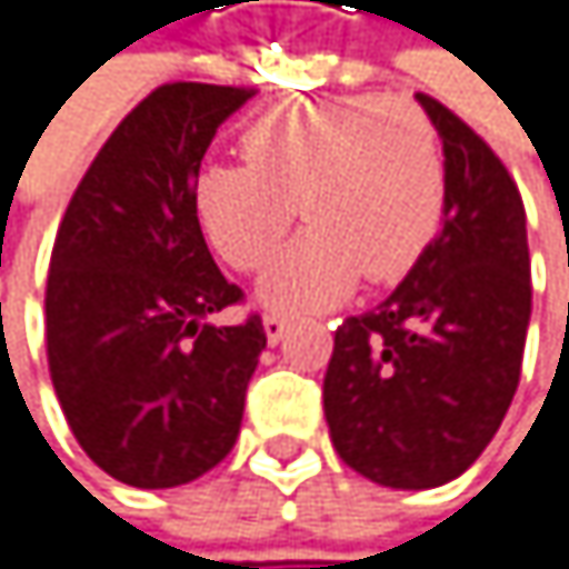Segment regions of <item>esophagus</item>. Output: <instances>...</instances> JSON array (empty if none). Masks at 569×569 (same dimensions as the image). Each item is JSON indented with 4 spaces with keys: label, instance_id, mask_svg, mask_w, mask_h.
<instances>
[{
    "label": "esophagus",
    "instance_id": "1",
    "mask_svg": "<svg viewBox=\"0 0 569 569\" xmlns=\"http://www.w3.org/2000/svg\"><path fill=\"white\" fill-rule=\"evenodd\" d=\"M262 330H266V340H269V343H279L282 337H287V330H290V320H287V317H279V313H269V317L262 320Z\"/></svg>",
    "mask_w": 569,
    "mask_h": 569
}]
</instances>
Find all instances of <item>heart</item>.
I'll list each match as a JSON object with an SVG mask.
<instances>
[{"mask_svg": "<svg viewBox=\"0 0 569 569\" xmlns=\"http://www.w3.org/2000/svg\"><path fill=\"white\" fill-rule=\"evenodd\" d=\"M246 164L194 178L201 232L236 269L262 266L300 216L310 222L259 279L272 310H320L357 279L405 276L445 212V154L431 117L405 97L343 93L276 103L242 131Z\"/></svg>", "mask_w": 569, "mask_h": 569, "instance_id": "heart-1", "label": "heart"}]
</instances>
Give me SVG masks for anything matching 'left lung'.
<instances>
[{
	"mask_svg": "<svg viewBox=\"0 0 569 569\" xmlns=\"http://www.w3.org/2000/svg\"><path fill=\"white\" fill-rule=\"evenodd\" d=\"M445 154V219L398 290L333 333L323 415L337 456L391 489L459 479L499 431L530 327V246L516 181L428 93Z\"/></svg>",
	"mask_w": 569,
	"mask_h": 569,
	"instance_id": "left-lung-1",
	"label": "left lung"
}]
</instances>
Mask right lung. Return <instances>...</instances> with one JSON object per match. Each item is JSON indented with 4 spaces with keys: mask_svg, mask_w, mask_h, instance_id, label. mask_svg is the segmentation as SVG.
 Returning <instances> with one entry per match:
<instances>
[{
    "mask_svg": "<svg viewBox=\"0 0 569 569\" xmlns=\"http://www.w3.org/2000/svg\"><path fill=\"white\" fill-rule=\"evenodd\" d=\"M246 87L164 83L107 138L60 222L47 279L50 378L80 449L117 482L171 489L239 438L266 347L194 219L191 188Z\"/></svg>",
    "mask_w": 569,
    "mask_h": 569,
    "instance_id": "1",
    "label": "right lung"
}]
</instances>
